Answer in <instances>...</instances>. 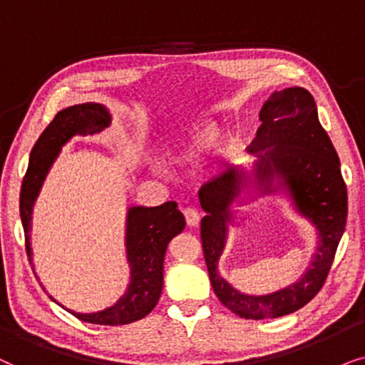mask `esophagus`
<instances>
[{"instance_id": "obj_1", "label": "esophagus", "mask_w": 365, "mask_h": 365, "mask_svg": "<svg viewBox=\"0 0 365 365\" xmlns=\"http://www.w3.org/2000/svg\"><path fill=\"white\" fill-rule=\"evenodd\" d=\"M183 215H185L188 227H197L198 222H200V212H198L197 208H192V207L185 208V210H183Z\"/></svg>"}]
</instances>
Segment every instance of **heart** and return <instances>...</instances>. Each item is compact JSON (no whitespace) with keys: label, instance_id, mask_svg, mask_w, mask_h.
Instances as JSON below:
<instances>
[{"label":"heart","instance_id":"obj_1","mask_svg":"<svg viewBox=\"0 0 365 365\" xmlns=\"http://www.w3.org/2000/svg\"><path fill=\"white\" fill-rule=\"evenodd\" d=\"M217 130L213 125H207L193 132L190 137L182 140V142L175 145L172 150V157L178 162H188V160L197 158L202 152H205L215 143Z\"/></svg>","mask_w":365,"mask_h":365}]
</instances>
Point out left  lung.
<instances>
[{"label": "left lung", "instance_id": "8db88e82", "mask_svg": "<svg viewBox=\"0 0 365 365\" xmlns=\"http://www.w3.org/2000/svg\"><path fill=\"white\" fill-rule=\"evenodd\" d=\"M259 118L262 125L250 145V153L259 157L254 173L228 170L198 192L207 212L200 235L213 292L233 314L254 320L292 314L319 294L347 220V187L341 162L320 125L314 96L300 86L274 91ZM254 187L262 192L287 190L301 215L318 228L319 239L308 272L295 284L267 296L242 294L217 275V259L232 220L231 203L243 202Z\"/></svg>", "mask_w": 365, "mask_h": 365}]
</instances>
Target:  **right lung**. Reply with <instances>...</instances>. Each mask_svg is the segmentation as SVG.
Listing matches in <instances>:
<instances>
[{
	"instance_id": "1",
	"label": "right lung",
	"mask_w": 365,
	"mask_h": 365,
	"mask_svg": "<svg viewBox=\"0 0 365 365\" xmlns=\"http://www.w3.org/2000/svg\"><path fill=\"white\" fill-rule=\"evenodd\" d=\"M108 110L100 103L73 105L58 111L30 153L26 175L19 193V215L24 230L26 254L33 265L30 242L31 213L43 182L60 150L75 135H93L110 125ZM185 228V218L175 202L158 207H130L126 213V259L130 284L125 295L111 307L93 314L71 312L76 319L100 325H125L143 319L157 305L163 289V259L170 240ZM51 300H55L50 297ZM56 302V300H55Z\"/></svg>"
}]
</instances>
